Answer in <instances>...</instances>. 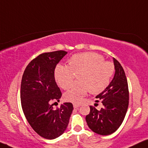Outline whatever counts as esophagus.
I'll use <instances>...</instances> for the list:
<instances>
[{"instance_id":"esophagus-1","label":"esophagus","mask_w":148,"mask_h":148,"mask_svg":"<svg viewBox=\"0 0 148 148\" xmlns=\"http://www.w3.org/2000/svg\"><path fill=\"white\" fill-rule=\"evenodd\" d=\"M80 106V104H77V103H74L73 104V107L75 108H79Z\"/></svg>"}]
</instances>
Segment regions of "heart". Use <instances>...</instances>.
Instances as JSON below:
<instances>
[{"mask_svg": "<svg viewBox=\"0 0 148 148\" xmlns=\"http://www.w3.org/2000/svg\"><path fill=\"white\" fill-rule=\"evenodd\" d=\"M114 71V65L104 61L103 56L93 52L73 55L68 66L59 64L55 69V79L63 89L71 86L77 75L78 81L64 92V99L73 103H79L87 92L99 93L110 82Z\"/></svg>", "mask_w": 148, "mask_h": 148, "instance_id": "b5f03b06", "label": "heart"}]
</instances>
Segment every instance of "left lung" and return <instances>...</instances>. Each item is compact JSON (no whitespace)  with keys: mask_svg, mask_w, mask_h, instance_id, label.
I'll return each mask as SVG.
<instances>
[{"mask_svg":"<svg viewBox=\"0 0 148 148\" xmlns=\"http://www.w3.org/2000/svg\"><path fill=\"white\" fill-rule=\"evenodd\" d=\"M113 62L114 77L105 90L96 96L101 100L103 107L98 110L90 106V113L86 116L89 128L100 135H109L115 132L124 119L128 107L129 91L125 72L114 58Z\"/></svg>","mask_w":148,"mask_h":148,"instance_id":"8db88e82","label":"left lung"}]
</instances>
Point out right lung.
I'll use <instances>...</instances> for the list:
<instances>
[{"instance_id": "add662e5", "label": "right lung", "mask_w": 148, "mask_h": 148, "mask_svg": "<svg viewBox=\"0 0 148 148\" xmlns=\"http://www.w3.org/2000/svg\"><path fill=\"white\" fill-rule=\"evenodd\" d=\"M66 54L64 51H57L39 55L27 65L22 77L21 99L24 114L34 130L47 139H54L64 132L73 110L69 102L57 109L51 104L52 101H60L61 98L54 71Z\"/></svg>"}]
</instances>
